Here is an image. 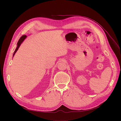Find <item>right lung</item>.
Segmentation results:
<instances>
[{
  "label": "right lung",
  "mask_w": 121,
  "mask_h": 121,
  "mask_svg": "<svg viewBox=\"0 0 121 121\" xmlns=\"http://www.w3.org/2000/svg\"><path fill=\"white\" fill-rule=\"evenodd\" d=\"M26 37H27V36H26V35H23V36H22V37L20 38L19 40V41H18L17 43V48H16L15 51H14V53H13V56H14V54H15V53H16V52H17V50H18V49H19V48L20 47V46L21 44L22 43V42L24 41V40L25 39V38H26Z\"/></svg>",
  "instance_id": "add662e5"
}]
</instances>
